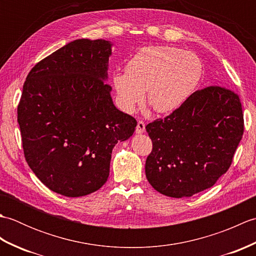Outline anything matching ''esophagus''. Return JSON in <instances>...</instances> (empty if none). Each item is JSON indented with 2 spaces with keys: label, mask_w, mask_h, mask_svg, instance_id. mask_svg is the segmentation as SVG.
I'll use <instances>...</instances> for the list:
<instances>
[{
  "label": "esophagus",
  "mask_w": 256,
  "mask_h": 256,
  "mask_svg": "<svg viewBox=\"0 0 256 256\" xmlns=\"http://www.w3.org/2000/svg\"><path fill=\"white\" fill-rule=\"evenodd\" d=\"M136 134H142L145 132V123L142 121H138L136 125V130H135Z\"/></svg>",
  "instance_id": "1"
}]
</instances>
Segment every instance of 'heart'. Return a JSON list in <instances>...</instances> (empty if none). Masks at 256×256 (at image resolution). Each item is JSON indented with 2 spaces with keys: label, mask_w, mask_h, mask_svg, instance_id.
Listing matches in <instances>:
<instances>
[{
  "label": "heart",
  "mask_w": 256,
  "mask_h": 256,
  "mask_svg": "<svg viewBox=\"0 0 256 256\" xmlns=\"http://www.w3.org/2000/svg\"><path fill=\"white\" fill-rule=\"evenodd\" d=\"M202 74L199 58L167 45L148 46L130 59L126 72L112 76L120 108L133 113L145 99L157 113H170L192 94Z\"/></svg>",
  "instance_id": "1"
}]
</instances>
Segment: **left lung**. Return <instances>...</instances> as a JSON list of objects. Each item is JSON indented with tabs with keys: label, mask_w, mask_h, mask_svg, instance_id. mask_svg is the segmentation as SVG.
<instances>
[{
	"label": "left lung",
	"mask_w": 256,
	"mask_h": 256,
	"mask_svg": "<svg viewBox=\"0 0 256 256\" xmlns=\"http://www.w3.org/2000/svg\"><path fill=\"white\" fill-rule=\"evenodd\" d=\"M243 130L234 92L221 86L196 91L170 116L146 125L153 142L146 178L167 197L204 192L229 170Z\"/></svg>",
	"instance_id": "1"
}]
</instances>
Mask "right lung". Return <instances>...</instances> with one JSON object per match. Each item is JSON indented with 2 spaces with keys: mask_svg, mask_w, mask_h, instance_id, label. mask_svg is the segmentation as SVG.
I'll use <instances>...</instances> for the list:
<instances>
[{
  "mask_svg": "<svg viewBox=\"0 0 256 256\" xmlns=\"http://www.w3.org/2000/svg\"><path fill=\"white\" fill-rule=\"evenodd\" d=\"M111 42L81 38L35 64L18 108L27 164L52 192L82 197L108 180L112 150L136 120L114 106Z\"/></svg>",
  "mask_w": 256,
  "mask_h": 256,
  "instance_id": "obj_1",
  "label": "right lung"
}]
</instances>
